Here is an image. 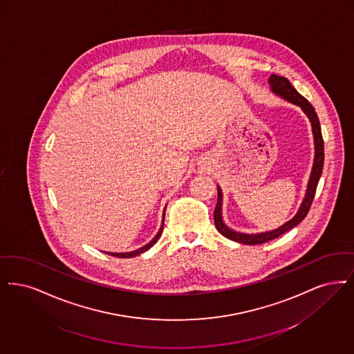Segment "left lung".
I'll return each mask as SVG.
<instances>
[{
    "label": "left lung",
    "instance_id": "1",
    "mask_svg": "<svg viewBox=\"0 0 354 354\" xmlns=\"http://www.w3.org/2000/svg\"><path fill=\"white\" fill-rule=\"evenodd\" d=\"M270 87L272 93H275L279 97L287 100L288 103H292L295 106L301 108V111L307 115L310 125H312V133H313V142H315V158H313V165L310 170L309 181H308L307 190L306 196L301 201V205L297 210V213L286 223L279 226L277 229L271 231H263V232H257V234H246V232H239V231L230 229L222 216V206H223V194L222 189L218 187V201H216V210H214V222H216V230L219 231L223 236L229 238L234 242H239L243 245H261L267 241L275 239L284 234L286 231L291 230L295 226H297L306 216H307L309 207L312 205V201L315 198L316 187L319 184V180L322 177L324 167V141L323 135H322V127L317 118V113L312 104L308 102L304 96H301L292 87L290 80L287 77H279V75H271L268 79Z\"/></svg>",
    "mask_w": 354,
    "mask_h": 354
}]
</instances>
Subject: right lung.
Instances as JSON below:
<instances>
[{"instance_id":"add662e5","label":"right lung","mask_w":354,"mask_h":354,"mask_svg":"<svg viewBox=\"0 0 354 354\" xmlns=\"http://www.w3.org/2000/svg\"><path fill=\"white\" fill-rule=\"evenodd\" d=\"M165 210H167V206H165V209H164V213H162V222H161V227H160V230H158V232L156 234V236H154L153 239H152L149 243H147L145 246L140 247V248L135 250V251H129V252H106V254L113 255V257H118V258H133V257H138V254H142V252L148 251L151 247L156 245V242L160 239V236H161V234H162V230H164V219H165Z\"/></svg>"}]
</instances>
